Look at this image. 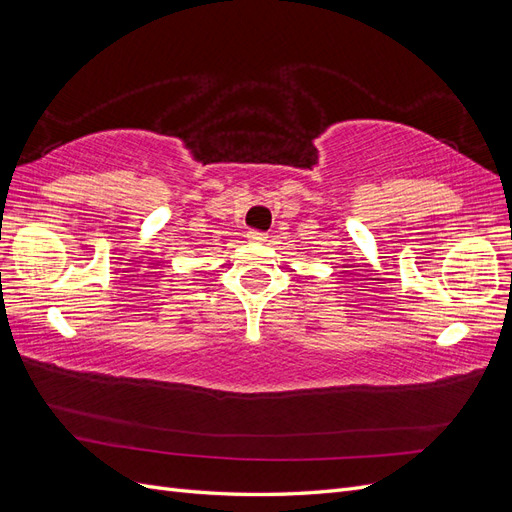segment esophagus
<instances>
[{
	"instance_id": "34e87169",
	"label": "esophagus",
	"mask_w": 512,
	"mask_h": 512,
	"mask_svg": "<svg viewBox=\"0 0 512 512\" xmlns=\"http://www.w3.org/2000/svg\"><path fill=\"white\" fill-rule=\"evenodd\" d=\"M269 237H267V232H262V230H250L247 232V241H252V243H265Z\"/></svg>"
}]
</instances>
